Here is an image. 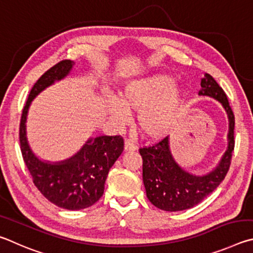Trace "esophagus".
Returning <instances> with one entry per match:
<instances>
[{"label": "esophagus", "mask_w": 253, "mask_h": 253, "mask_svg": "<svg viewBox=\"0 0 253 253\" xmlns=\"http://www.w3.org/2000/svg\"><path fill=\"white\" fill-rule=\"evenodd\" d=\"M124 150H126V152H131V151H135L136 150V145L132 142L130 140H126V142H124Z\"/></svg>", "instance_id": "obj_1"}]
</instances>
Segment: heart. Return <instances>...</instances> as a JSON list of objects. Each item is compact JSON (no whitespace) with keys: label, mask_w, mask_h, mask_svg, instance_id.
<instances>
[{"label":"heart","mask_w":253,"mask_h":253,"mask_svg":"<svg viewBox=\"0 0 253 253\" xmlns=\"http://www.w3.org/2000/svg\"><path fill=\"white\" fill-rule=\"evenodd\" d=\"M174 80L168 75L135 80L124 87L120 101L111 106L112 117L119 123L129 120V112L138 114V127L145 138L158 140L169 132L173 123L179 93L172 90Z\"/></svg>","instance_id":"b5f03b06"}]
</instances>
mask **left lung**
Returning <instances> with one entry per match:
<instances>
[{"instance_id": "8db88e82", "label": "left lung", "mask_w": 253, "mask_h": 253, "mask_svg": "<svg viewBox=\"0 0 253 253\" xmlns=\"http://www.w3.org/2000/svg\"><path fill=\"white\" fill-rule=\"evenodd\" d=\"M201 95L218 100L229 118V147L220 165L209 174L197 176L176 165L169 149V136L150 147L140 148L143 161V183L153 206L165 211H182L197 206L224 180L231 165L234 150V114L227 94L210 74L201 81Z\"/></svg>"}]
</instances>
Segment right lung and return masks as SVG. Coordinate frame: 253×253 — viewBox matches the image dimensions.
<instances>
[{"instance_id": "1", "label": "right lung", "mask_w": 253, "mask_h": 253, "mask_svg": "<svg viewBox=\"0 0 253 253\" xmlns=\"http://www.w3.org/2000/svg\"><path fill=\"white\" fill-rule=\"evenodd\" d=\"M73 64L74 62L71 60L57 62L35 82L22 110L19 135L22 157L39 191L57 207L81 210L94 205L103 196L104 183L111 167L123 152L122 136L102 135L90 139L81 151L70 160L51 165L35 158L25 135L26 114L31 101L55 80L64 78Z\"/></svg>"}]
</instances>
